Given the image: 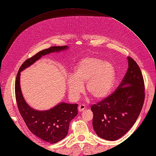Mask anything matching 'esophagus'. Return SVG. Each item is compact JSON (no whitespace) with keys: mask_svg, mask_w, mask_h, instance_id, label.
<instances>
[{"mask_svg":"<svg viewBox=\"0 0 156 156\" xmlns=\"http://www.w3.org/2000/svg\"><path fill=\"white\" fill-rule=\"evenodd\" d=\"M84 109H86V107L84 105H80L78 106V111L79 112H82Z\"/></svg>","mask_w":156,"mask_h":156,"instance_id":"obj_1","label":"esophagus"}]
</instances>
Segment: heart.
<instances>
[{"mask_svg": "<svg viewBox=\"0 0 156 156\" xmlns=\"http://www.w3.org/2000/svg\"><path fill=\"white\" fill-rule=\"evenodd\" d=\"M115 72L111 62L97 57H87L78 63L67 80L68 93L72 99L78 98L83 91L97 101L105 98L113 87Z\"/></svg>", "mask_w": 156, "mask_h": 156, "instance_id": "1", "label": "heart"}]
</instances>
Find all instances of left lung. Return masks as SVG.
<instances>
[{"mask_svg":"<svg viewBox=\"0 0 156 156\" xmlns=\"http://www.w3.org/2000/svg\"><path fill=\"white\" fill-rule=\"evenodd\" d=\"M127 58V71L117 90L90 108L95 133L106 140L115 141L123 136L137 121L144 105L143 76L137 63Z\"/></svg>","mask_w":156,"mask_h":156,"instance_id":"8db88e82","label":"left lung"}]
</instances>
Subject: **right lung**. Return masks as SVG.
Masks as SVG:
<instances>
[{
	"label": "right lung",
	"mask_w": 156,
	"mask_h": 156,
	"mask_svg": "<svg viewBox=\"0 0 156 156\" xmlns=\"http://www.w3.org/2000/svg\"><path fill=\"white\" fill-rule=\"evenodd\" d=\"M68 46H56L38 52L27 59L20 67L16 77L15 96L20 114L31 133L49 144H56L66 137L69 122L78 114V105L59 102L55 107L45 111L33 108L25 101L20 84L21 72L43 56L51 53L65 51Z\"/></svg>",
	"instance_id": "1"
}]
</instances>
